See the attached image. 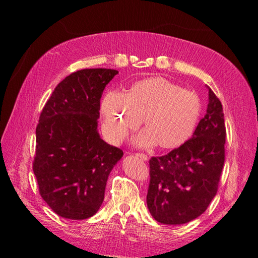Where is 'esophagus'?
Returning <instances> with one entry per match:
<instances>
[{
	"instance_id": "esophagus-1",
	"label": "esophagus",
	"mask_w": 258,
	"mask_h": 258,
	"mask_svg": "<svg viewBox=\"0 0 258 258\" xmlns=\"http://www.w3.org/2000/svg\"><path fill=\"white\" fill-rule=\"evenodd\" d=\"M137 157H139L140 159L143 160V161H147L148 160V156L145 154H137Z\"/></svg>"
}]
</instances>
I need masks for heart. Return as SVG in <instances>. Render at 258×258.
<instances>
[{"instance_id": "b5f03b06", "label": "heart", "mask_w": 258, "mask_h": 258, "mask_svg": "<svg viewBox=\"0 0 258 258\" xmlns=\"http://www.w3.org/2000/svg\"><path fill=\"white\" fill-rule=\"evenodd\" d=\"M202 110L197 94L163 77L134 83L127 93L109 91L100 107L107 141L118 145L143 118L147 128L133 139L134 145L141 148L159 145L164 149L184 145L195 133Z\"/></svg>"}]
</instances>
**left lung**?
Returning <instances> with one entry per match:
<instances>
[{"label":"left lung","mask_w":258,"mask_h":258,"mask_svg":"<svg viewBox=\"0 0 258 258\" xmlns=\"http://www.w3.org/2000/svg\"><path fill=\"white\" fill-rule=\"evenodd\" d=\"M207 89L206 115L192 138L169 154L149 160L147 205L159 223L180 225L195 220L206 211L217 192L226 131L222 103Z\"/></svg>","instance_id":"left-lung-1"}]
</instances>
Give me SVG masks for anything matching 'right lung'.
<instances>
[{
  "mask_svg": "<svg viewBox=\"0 0 258 258\" xmlns=\"http://www.w3.org/2000/svg\"><path fill=\"white\" fill-rule=\"evenodd\" d=\"M117 74L106 68L71 74L41 112L33 171L41 197L63 218L85 220L99 211L109 174L123 157L98 132L100 99Z\"/></svg>",
  "mask_w": 258,
  "mask_h": 258,
  "instance_id": "1",
  "label": "right lung"
}]
</instances>
